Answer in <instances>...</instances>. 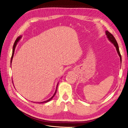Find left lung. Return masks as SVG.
I'll return each instance as SVG.
<instances>
[{"label":"left lung","mask_w":128,"mask_h":128,"mask_svg":"<svg viewBox=\"0 0 128 128\" xmlns=\"http://www.w3.org/2000/svg\"><path fill=\"white\" fill-rule=\"evenodd\" d=\"M106 36H107V38L108 39V40H109L110 42H111L112 43V44L114 45V46L116 47L117 52H118V56H120V62H121V56L120 55V51H119V48H118V42H117L116 40H115V38H114V37L113 36V35H112V34L110 33L109 32L107 31V30H106Z\"/></svg>","instance_id":"left-lung-1"}]
</instances>
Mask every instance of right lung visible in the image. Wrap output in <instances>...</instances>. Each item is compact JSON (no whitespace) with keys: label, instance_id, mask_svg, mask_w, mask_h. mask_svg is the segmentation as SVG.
Listing matches in <instances>:
<instances>
[{"label":"right lung","instance_id":"add662e5","mask_svg":"<svg viewBox=\"0 0 128 128\" xmlns=\"http://www.w3.org/2000/svg\"><path fill=\"white\" fill-rule=\"evenodd\" d=\"M21 37H22V36H18V38H17V39H16V40H15V42H14V46H13V51H12V57H11V59H10V63H12V59H13V58H14V50H15V48H16V45H17V43H18V42H19V40H20V39L21 38ZM12 82H13V81H12ZM58 84L59 83H58V84H57V86H56V90H55V93H54V95H53V96H52V97H51L49 99H48V100H46V101H43V102H39V103H46V102H49V101H50L53 98H54V96H55V94H56V91H57V88H58Z\"/></svg>","mask_w":128,"mask_h":128}]
</instances>
